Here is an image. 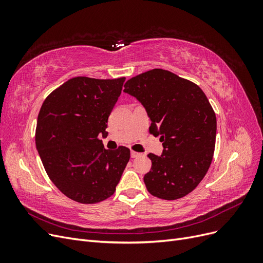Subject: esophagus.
Returning <instances> with one entry per match:
<instances>
[{"label": "esophagus", "mask_w": 263, "mask_h": 263, "mask_svg": "<svg viewBox=\"0 0 263 263\" xmlns=\"http://www.w3.org/2000/svg\"><path fill=\"white\" fill-rule=\"evenodd\" d=\"M141 154H139V153H137V151H134V150H132V153H130V156H132V158H137V157H139Z\"/></svg>", "instance_id": "1"}]
</instances>
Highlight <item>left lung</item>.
Here are the masks:
<instances>
[{
    "instance_id": "left-lung-1",
    "label": "left lung",
    "mask_w": 263,
    "mask_h": 263,
    "mask_svg": "<svg viewBox=\"0 0 263 263\" xmlns=\"http://www.w3.org/2000/svg\"><path fill=\"white\" fill-rule=\"evenodd\" d=\"M124 92L147 110L150 134L160 136L163 153L149 154L151 169L144 182L162 200H178L198 185L213 160L216 115L197 84L168 70L153 69L129 79Z\"/></svg>"
}]
</instances>
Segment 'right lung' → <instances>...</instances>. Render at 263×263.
Wrapping results in <instances>:
<instances>
[{
    "label": "right lung",
    "mask_w": 263,
    "mask_h": 263,
    "mask_svg": "<svg viewBox=\"0 0 263 263\" xmlns=\"http://www.w3.org/2000/svg\"><path fill=\"white\" fill-rule=\"evenodd\" d=\"M125 78L76 77L53 90L39 110L35 142L53 184L78 203L112 196L129 161L130 150L105 149L107 119Z\"/></svg>",
    "instance_id": "obj_1"
}]
</instances>
